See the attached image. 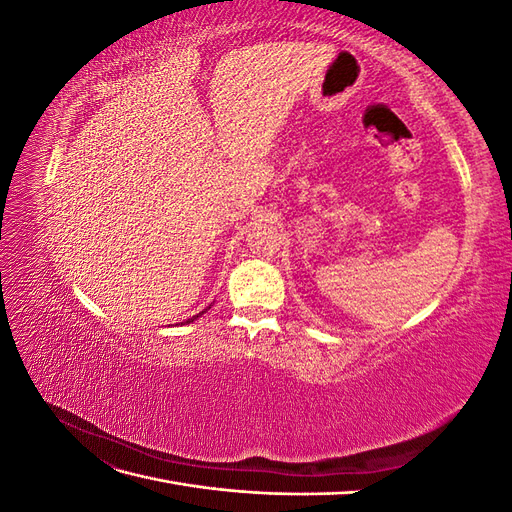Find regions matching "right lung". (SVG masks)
<instances>
[{
    "label": "right lung",
    "mask_w": 512,
    "mask_h": 512,
    "mask_svg": "<svg viewBox=\"0 0 512 512\" xmlns=\"http://www.w3.org/2000/svg\"><path fill=\"white\" fill-rule=\"evenodd\" d=\"M209 307H211V305H209ZM209 307H207V309H209ZM207 309H205V312H207ZM205 312H200V314H196V316H192V318H188V320H185V322H181V324H190V322H194V320H196V318H200V316H203V314H205Z\"/></svg>",
    "instance_id": "1"
}]
</instances>
